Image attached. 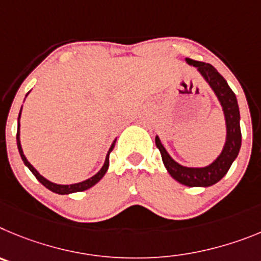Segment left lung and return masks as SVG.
<instances>
[{
  "mask_svg": "<svg viewBox=\"0 0 261 261\" xmlns=\"http://www.w3.org/2000/svg\"><path fill=\"white\" fill-rule=\"evenodd\" d=\"M186 62L198 69L204 81L210 84L215 95L217 96L218 101L222 107V112H224L225 122H226V142L220 156L212 164L204 168H189V166L180 165L171 159L159 136H156L154 142L163 157V163L166 170L177 182L189 187H208L225 177L231 164L234 163V160L238 156L242 144L241 125H239L241 116H239L236 93L231 91L224 76L211 63L199 62L191 58H186Z\"/></svg>",
  "mask_w": 261,
  "mask_h": 261,
  "instance_id": "1",
  "label": "left lung"
}]
</instances>
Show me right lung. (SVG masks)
<instances>
[{"label": "right lung", "instance_id": "add662e5", "mask_svg": "<svg viewBox=\"0 0 261 261\" xmlns=\"http://www.w3.org/2000/svg\"><path fill=\"white\" fill-rule=\"evenodd\" d=\"M20 113H22V109H20L19 112V116H18V131H16V144H18V151H19V154L20 157H22L23 163H24V165L27 166L30 170L32 171V174L36 177V179L39 180L43 186H45L46 189L50 190V191L56 192V194H60V195H67V194H72V192H79V191H84V190H88L91 189L92 186H95L96 183L98 182V180L101 179L102 177L105 175V173H107L108 168H109V154L110 152L113 151L114 148V144H116V140L113 142V144L110 145L109 151H108V154L107 157H105V163L104 165H102V168L100 169V170L96 173L93 177L88 178V179L83 180V182H79V183H74V185H57V183H53L50 182V180H48L46 178H44L43 175L40 174L39 171L36 170V169L34 168V166L30 164V161L27 160V157L24 156V153H23V149H22V145H20V131H19V119H20Z\"/></svg>", "mask_w": 261, "mask_h": 261}]
</instances>
